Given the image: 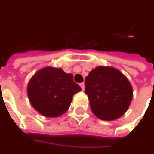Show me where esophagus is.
I'll return each instance as SVG.
<instances>
[{"label": "esophagus", "instance_id": "esophagus-1", "mask_svg": "<svg viewBox=\"0 0 154 154\" xmlns=\"http://www.w3.org/2000/svg\"><path fill=\"white\" fill-rule=\"evenodd\" d=\"M80 86H81V88H82V90H84V89H85V84H84V82L80 83Z\"/></svg>", "mask_w": 154, "mask_h": 154}]
</instances>
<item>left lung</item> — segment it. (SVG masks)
Wrapping results in <instances>:
<instances>
[{
  "label": "left lung",
  "mask_w": 154,
  "mask_h": 154,
  "mask_svg": "<svg viewBox=\"0 0 154 154\" xmlns=\"http://www.w3.org/2000/svg\"><path fill=\"white\" fill-rule=\"evenodd\" d=\"M85 86L91 111L103 120L121 117L132 102V85L114 68L98 66L93 69L85 77Z\"/></svg>",
  "instance_id": "1"
}]
</instances>
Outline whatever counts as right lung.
Wrapping results in <instances>:
<instances>
[{
  "mask_svg": "<svg viewBox=\"0 0 154 154\" xmlns=\"http://www.w3.org/2000/svg\"><path fill=\"white\" fill-rule=\"evenodd\" d=\"M82 90L71 73L61 69L47 67L30 80L27 94L33 107L46 117H57L65 113L72 96Z\"/></svg>",
  "mask_w": 154,
  "mask_h": 154,
  "instance_id": "obj_1",
  "label": "right lung"
}]
</instances>
